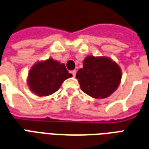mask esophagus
Wrapping results in <instances>:
<instances>
[{
    "instance_id": "1",
    "label": "esophagus",
    "mask_w": 149,
    "mask_h": 149,
    "mask_svg": "<svg viewBox=\"0 0 149 149\" xmlns=\"http://www.w3.org/2000/svg\"><path fill=\"white\" fill-rule=\"evenodd\" d=\"M71 73H72V74H73L74 77H75V75H76V70H72V71H71Z\"/></svg>"
}]
</instances>
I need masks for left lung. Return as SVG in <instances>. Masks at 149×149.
<instances>
[{
	"instance_id": "left-lung-1",
	"label": "left lung",
	"mask_w": 149,
	"mask_h": 149,
	"mask_svg": "<svg viewBox=\"0 0 149 149\" xmlns=\"http://www.w3.org/2000/svg\"><path fill=\"white\" fill-rule=\"evenodd\" d=\"M76 78L84 93L94 98H106L118 87L121 72L118 64L109 58L88 56Z\"/></svg>"
}]
</instances>
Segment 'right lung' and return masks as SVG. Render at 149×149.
I'll return each instance as SVG.
<instances>
[{"label": "right lung", "mask_w": 149, "mask_h": 149, "mask_svg": "<svg viewBox=\"0 0 149 149\" xmlns=\"http://www.w3.org/2000/svg\"><path fill=\"white\" fill-rule=\"evenodd\" d=\"M72 77L64 64L49 58L38 63L29 73V89L38 96H47L58 90L64 80Z\"/></svg>", "instance_id": "obj_1"}]
</instances>
